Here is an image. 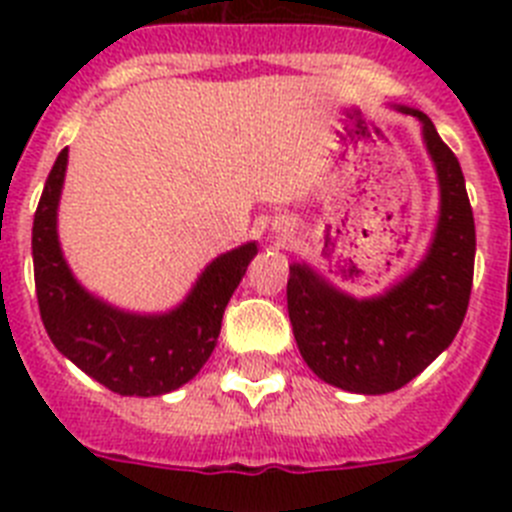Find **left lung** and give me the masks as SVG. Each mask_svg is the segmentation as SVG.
Returning <instances> with one entry per match:
<instances>
[{"instance_id":"obj_1","label":"left lung","mask_w":512,"mask_h":512,"mask_svg":"<svg viewBox=\"0 0 512 512\" xmlns=\"http://www.w3.org/2000/svg\"><path fill=\"white\" fill-rule=\"evenodd\" d=\"M400 110L423 122L441 187L436 235L418 269L384 295L356 300L305 264L289 266L287 310L302 359L323 382L356 395L395 392L418 377L451 346L472 295L477 238L459 158L431 117Z\"/></svg>"}]
</instances>
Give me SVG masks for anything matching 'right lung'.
I'll return each mask as SVG.
<instances>
[{
  "label": "right lung",
  "instance_id": "1",
  "mask_svg": "<svg viewBox=\"0 0 512 512\" xmlns=\"http://www.w3.org/2000/svg\"><path fill=\"white\" fill-rule=\"evenodd\" d=\"M69 148L58 153L33 223L40 318L53 346L117 395L156 397L187 384L215 348L223 312L256 256V243L217 256L187 300L166 315H133L97 300L63 261L56 210Z\"/></svg>",
  "mask_w": 512,
  "mask_h": 512
}]
</instances>
